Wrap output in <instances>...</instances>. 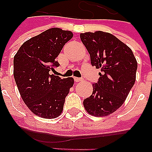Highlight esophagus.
Masks as SVG:
<instances>
[{
	"label": "esophagus",
	"mask_w": 152,
	"mask_h": 152,
	"mask_svg": "<svg viewBox=\"0 0 152 152\" xmlns=\"http://www.w3.org/2000/svg\"><path fill=\"white\" fill-rule=\"evenodd\" d=\"M83 80V78H80V77H75V81L76 82V83H79V82H82Z\"/></svg>",
	"instance_id": "obj_1"
}]
</instances>
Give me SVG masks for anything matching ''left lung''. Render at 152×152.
Instances as JSON below:
<instances>
[{
  "instance_id": "8db88e82",
  "label": "left lung",
  "mask_w": 152,
  "mask_h": 152,
  "mask_svg": "<svg viewBox=\"0 0 152 152\" xmlns=\"http://www.w3.org/2000/svg\"><path fill=\"white\" fill-rule=\"evenodd\" d=\"M93 66L101 69L93 92L83 101L86 110L93 116L112 114L124 104L134 86L138 64L132 50L109 33L96 31L80 34Z\"/></svg>"
}]
</instances>
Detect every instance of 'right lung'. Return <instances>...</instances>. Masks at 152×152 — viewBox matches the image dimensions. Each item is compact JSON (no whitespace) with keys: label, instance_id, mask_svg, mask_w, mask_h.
Segmentation results:
<instances>
[{"label":"right lung","instance_id":"1","mask_svg":"<svg viewBox=\"0 0 152 152\" xmlns=\"http://www.w3.org/2000/svg\"><path fill=\"white\" fill-rule=\"evenodd\" d=\"M73 33L52 28L24 42L13 59V76L21 99L34 115L55 118L63 110L74 78L49 72L59 66L56 60Z\"/></svg>","mask_w":152,"mask_h":152}]
</instances>
